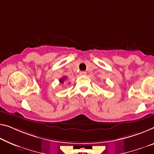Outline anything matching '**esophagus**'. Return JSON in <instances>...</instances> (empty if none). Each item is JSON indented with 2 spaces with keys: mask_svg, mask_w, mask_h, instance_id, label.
<instances>
[{
  "mask_svg": "<svg viewBox=\"0 0 154 154\" xmlns=\"http://www.w3.org/2000/svg\"><path fill=\"white\" fill-rule=\"evenodd\" d=\"M86 74H87L86 72H84V71H82V72H80V74L81 75H86Z\"/></svg>",
  "mask_w": 154,
  "mask_h": 154,
  "instance_id": "obj_1",
  "label": "esophagus"
}]
</instances>
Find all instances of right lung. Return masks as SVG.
Masks as SVG:
<instances>
[{
	"instance_id": "1",
	"label": "right lung",
	"mask_w": 154,
	"mask_h": 154,
	"mask_svg": "<svg viewBox=\"0 0 154 154\" xmlns=\"http://www.w3.org/2000/svg\"><path fill=\"white\" fill-rule=\"evenodd\" d=\"M67 79V78H66V76H64V77H63L62 79H60V80H59V81H60V82L61 84H63L64 82H65V80Z\"/></svg>"
}]
</instances>
